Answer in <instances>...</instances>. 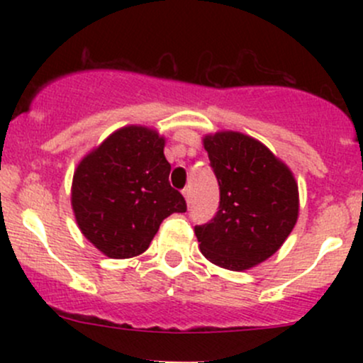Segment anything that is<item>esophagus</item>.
<instances>
[{"mask_svg": "<svg viewBox=\"0 0 363 363\" xmlns=\"http://www.w3.org/2000/svg\"><path fill=\"white\" fill-rule=\"evenodd\" d=\"M182 196H184L186 203H187V205H189V203H191V189H189V187H186V189H182Z\"/></svg>", "mask_w": 363, "mask_h": 363, "instance_id": "esophagus-1", "label": "esophagus"}]
</instances>
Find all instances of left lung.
Segmentation results:
<instances>
[{"label":"left lung","mask_w":363,"mask_h":363,"mask_svg":"<svg viewBox=\"0 0 363 363\" xmlns=\"http://www.w3.org/2000/svg\"><path fill=\"white\" fill-rule=\"evenodd\" d=\"M220 186L215 218L196 225L208 261L230 272L251 269L272 257L298 218L294 172L266 145L239 131L203 138Z\"/></svg>","instance_id":"1"}]
</instances>
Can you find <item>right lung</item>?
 Returning a JSON list of instances; mask_svg holds the SVG:
<instances>
[{"label": "right lung", "instance_id": "1", "mask_svg": "<svg viewBox=\"0 0 363 363\" xmlns=\"http://www.w3.org/2000/svg\"><path fill=\"white\" fill-rule=\"evenodd\" d=\"M164 147L157 129L131 124L116 129L74 169V220L107 257L140 256L164 218L186 211L182 194L169 184Z\"/></svg>", "mask_w": 363, "mask_h": 363}]
</instances>
